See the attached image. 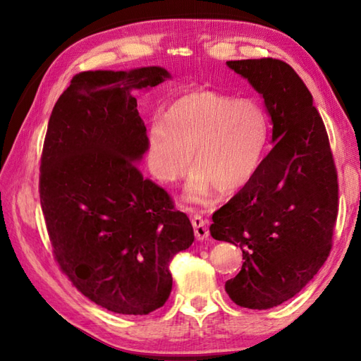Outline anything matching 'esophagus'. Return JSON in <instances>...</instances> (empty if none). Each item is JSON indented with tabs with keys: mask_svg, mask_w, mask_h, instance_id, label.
<instances>
[{
	"mask_svg": "<svg viewBox=\"0 0 361 361\" xmlns=\"http://www.w3.org/2000/svg\"><path fill=\"white\" fill-rule=\"evenodd\" d=\"M192 226H194V233H195V239L197 240H206L209 237V229L206 226V220L195 214L192 217Z\"/></svg>",
	"mask_w": 361,
	"mask_h": 361,
	"instance_id": "esophagus-1",
	"label": "esophagus"
}]
</instances>
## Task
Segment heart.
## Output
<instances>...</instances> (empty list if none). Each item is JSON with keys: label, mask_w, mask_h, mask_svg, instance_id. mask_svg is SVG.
<instances>
[{"label": "heart", "mask_w": 361, "mask_h": 361, "mask_svg": "<svg viewBox=\"0 0 361 361\" xmlns=\"http://www.w3.org/2000/svg\"><path fill=\"white\" fill-rule=\"evenodd\" d=\"M155 121L147 136L150 172L163 183L185 175L192 159L195 171L186 198L204 202L214 189L231 195L248 186L259 172L270 140V119L255 99L190 91Z\"/></svg>", "instance_id": "obj_1"}]
</instances>
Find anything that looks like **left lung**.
I'll return each mask as SVG.
<instances>
[{"mask_svg":"<svg viewBox=\"0 0 361 361\" xmlns=\"http://www.w3.org/2000/svg\"><path fill=\"white\" fill-rule=\"evenodd\" d=\"M226 65L264 97L274 145L250 185L212 214L209 231L243 252L242 270L225 283L229 298L265 310L299 293L326 262L338 181L324 122L293 68L276 59Z\"/></svg>","mask_w":361,"mask_h":361,"instance_id":"obj_1","label":"left lung"}]
</instances>
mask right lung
<instances>
[{
	"mask_svg": "<svg viewBox=\"0 0 361 361\" xmlns=\"http://www.w3.org/2000/svg\"><path fill=\"white\" fill-rule=\"evenodd\" d=\"M167 79L161 66L74 75L43 144L40 203L54 256L82 295L122 315L163 307L169 264L194 242L186 214L135 164L147 130L133 91Z\"/></svg>",
	"mask_w": 361,
	"mask_h": 361,
	"instance_id": "1",
	"label": "right lung"
}]
</instances>
